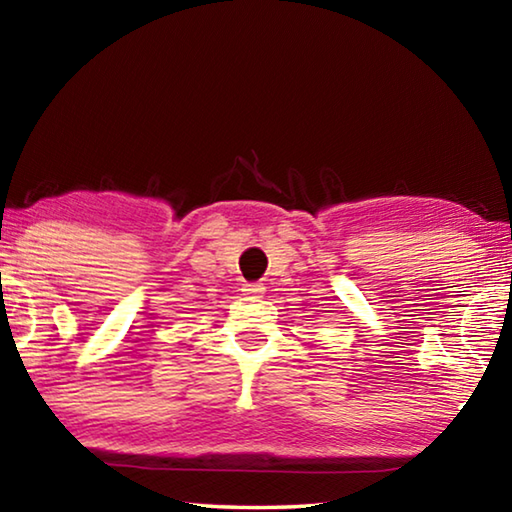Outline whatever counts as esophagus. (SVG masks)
<instances>
[{"label": "esophagus", "instance_id": "esophagus-1", "mask_svg": "<svg viewBox=\"0 0 512 512\" xmlns=\"http://www.w3.org/2000/svg\"><path fill=\"white\" fill-rule=\"evenodd\" d=\"M241 291H244V295L259 297V295H264L266 288L262 284H244V288H241Z\"/></svg>", "mask_w": 512, "mask_h": 512}]
</instances>
